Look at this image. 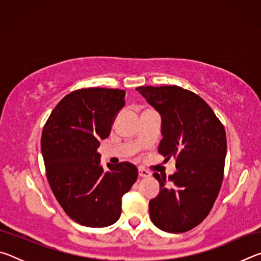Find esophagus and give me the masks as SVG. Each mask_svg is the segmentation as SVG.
I'll use <instances>...</instances> for the list:
<instances>
[{
  "label": "esophagus",
  "mask_w": 261,
  "mask_h": 261,
  "mask_svg": "<svg viewBox=\"0 0 261 261\" xmlns=\"http://www.w3.org/2000/svg\"><path fill=\"white\" fill-rule=\"evenodd\" d=\"M138 174L140 177H149V176H151L149 171H147L146 169H144V168H141V167L138 168Z\"/></svg>",
  "instance_id": "34e87169"
}]
</instances>
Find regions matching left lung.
I'll return each mask as SVG.
<instances>
[{
    "instance_id": "1",
    "label": "left lung",
    "mask_w": 261,
    "mask_h": 261,
    "mask_svg": "<svg viewBox=\"0 0 261 261\" xmlns=\"http://www.w3.org/2000/svg\"><path fill=\"white\" fill-rule=\"evenodd\" d=\"M161 115L159 153L176 159V173H154L160 193L149 201L154 226L167 232H185L204 221L223 179L227 137L224 126L199 95L171 86L136 88Z\"/></svg>"
}]
</instances>
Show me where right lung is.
Instances as JSON below:
<instances>
[{
    "label": "right lung",
    "instance_id": "1",
    "mask_svg": "<svg viewBox=\"0 0 261 261\" xmlns=\"http://www.w3.org/2000/svg\"><path fill=\"white\" fill-rule=\"evenodd\" d=\"M125 92L90 87L65 95L42 130L41 152L48 182L70 218L82 226L108 227L120 219L122 197L138 177L130 162L100 165L98 147L107 138Z\"/></svg>",
    "mask_w": 261,
    "mask_h": 261
}]
</instances>
